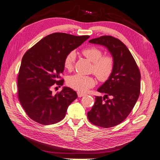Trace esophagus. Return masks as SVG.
<instances>
[{
  "label": "esophagus",
  "mask_w": 160,
  "mask_h": 160,
  "mask_svg": "<svg viewBox=\"0 0 160 160\" xmlns=\"http://www.w3.org/2000/svg\"><path fill=\"white\" fill-rule=\"evenodd\" d=\"M78 96L79 98H81V97H83V96H85V94L82 93H80V92H78Z\"/></svg>",
  "instance_id": "1"
}]
</instances>
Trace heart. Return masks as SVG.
Listing matches in <instances>:
<instances>
[{
    "mask_svg": "<svg viewBox=\"0 0 160 160\" xmlns=\"http://www.w3.org/2000/svg\"><path fill=\"white\" fill-rule=\"evenodd\" d=\"M83 56L92 62L91 71L96 75L100 81L108 79L113 72V60L109 56H102V52L97 47H87L82 52ZM76 53L71 52L66 56L64 60V67L67 70H71L73 67ZM68 85L72 89L80 93H85L90 88L95 85V80L92 76H84L81 74H75L68 77L67 80Z\"/></svg>",
    "mask_w": 160,
    "mask_h": 160,
    "instance_id": "1",
    "label": "heart"
}]
</instances>
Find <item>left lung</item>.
<instances>
[{
	"label": "left lung",
	"mask_w": 160,
	"mask_h": 160,
	"mask_svg": "<svg viewBox=\"0 0 160 160\" xmlns=\"http://www.w3.org/2000/svg\"><path fill=\"white\" fill-rule=\"evenodd\" d=\"M89 42L106 47L114 66L111 76L98 89L105 95L96 96L87 117L94 125L113 127L127 118L136 103L140 93V72L130 51L120 40L104 36Z\"/></svg>",
	"instance_id": "1"
}]
</instances>
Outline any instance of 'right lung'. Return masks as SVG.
<instances>
[{"label":"right lung","instance_id":"obj_1","mask_svg":"<svg viewBox=\"0 0 160 160\" xmlns=\"http://www.w3.org/2000/svg\"><path fill=\"white\" fill-rule=\"evenodd\" d=\"M89 37L54 33L42 38L23 56L18 76V94L32 120L49 125L65 117L68 107L78 95L67 87L53 95L52 88L55 84L63 85L64 80L60 78L64 69V58Z\"/></svg>","mask_w":160,"mask_h":160}]
</instances>
